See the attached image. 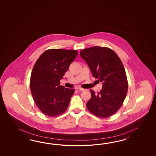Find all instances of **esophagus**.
<instances>
[{"instance_id": "34e87169", "label": "esophagus", "mask_w": 156, "mask_h": 156, "mask_svg": "<svg viewBox=\"0 0 156 156\" xmlns=\"http://www.w3.org/2000/svg\"><path fill=\"white\" fill-rule=\"evenodd\" d=\"M76 89L77 90H79V91H84V90H85L84 89L81 88V87H77L76 88Z\"/></svg>"}]
</instances>
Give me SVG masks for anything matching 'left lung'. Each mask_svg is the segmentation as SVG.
Wrapping results in <instances>:
<instances>
[{
	"mask_svg": "<svg viewBox=\"0 0 156 156\" xmlns=\"http://www.w3.org/2000/svg\"><path fill=\"white\" fill-rule=\"evenodd\" d=\"M80 56L87 63L93 77L103 82L102 89L86 104L87 109L95 116L113 115L123 104L128 91V81L123 63L109 48L92 47L80 51Z\"/></svg>",
	"mask_w": 156,
	"mask_h": 156,
	"instance_id": "left-lung-1",
	"label": "left lung"
}]
</instances>
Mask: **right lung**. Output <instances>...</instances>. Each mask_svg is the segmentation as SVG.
<instances>
[{"instance_id":"right-lung-1","label":"right lung","mask_w":156,"mask_h":156,"mask_svg":"<svg viewBox=\"0 0 156 156\" xmlns=\"http://www.w3.org/2000/svg\"><path fill=\"white\" fill-rule=\"evenodd\" d=\"M76 50L50 49L44 51L33 67L30 79L31 94L44 115L57 116L66 110L74 89L60 85V80L75 60Z\"/></svg>"}]
</instances>
